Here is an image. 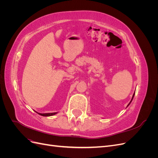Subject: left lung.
Masks as SVG:
<instances>
[{
	"label": "left lung",
	"mask_w": 158,
	"mask_h": 158,
	"mask_svg": "<svg viewBox=\"0 0 158 158\" xmlns=\"http://www.w3.org/2000/svg\"><path fill=\"white\" fill-rule=\"evenodd\" d=\"M134 95H135V94H133V96H132V99H131V102H132V99H133V98H134ZM131 102H130V103H129V104H130V103H131ZM129 104H128V105H129Z\"/></svg>",
	"instance_id": "obj_1"
}]
</instances>
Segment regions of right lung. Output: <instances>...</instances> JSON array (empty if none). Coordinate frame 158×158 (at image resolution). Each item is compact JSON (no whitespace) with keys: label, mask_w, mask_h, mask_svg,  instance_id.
Wrapping results in <instances>:
<instances>
[{"label":"right lung","mask_w":158,"mask_h":158,"mask_svg":"<svg viewBox=\"0 0 158 158\" xmlns=\"http://www.w3.org/2000/svg\"><path fill=\"white\" fill-rule=\"evenodd\" d=\"M40 114L41 116H44V117H47V116H52L54 115V114H56V113H38Z\"/></svg>","instance_id":"obj_1"}]
</instances>
